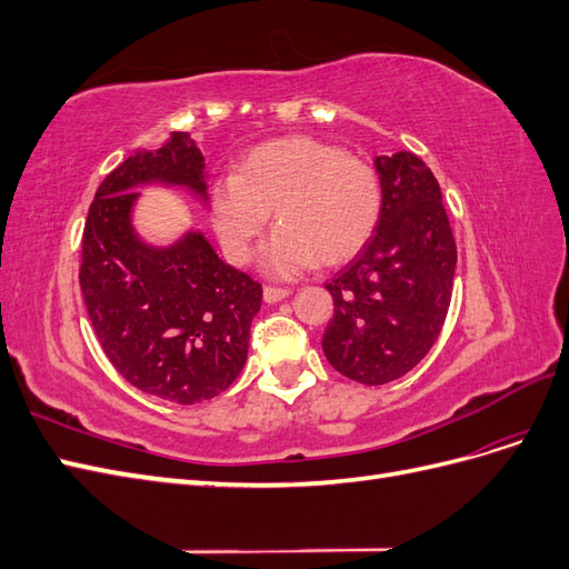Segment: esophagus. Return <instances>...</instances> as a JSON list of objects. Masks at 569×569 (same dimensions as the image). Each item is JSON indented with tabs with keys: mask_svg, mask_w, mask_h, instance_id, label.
Segmentation results:
<instances>
[{
	"mask_svg": "<svg viewBox=\"0 0 569 569\" xmlns=\"http://www.w3.org/2000/svg\"><path fill=\"white\" fill-rule=\"evenodd\" d=\"M289 295H291V289H287V287H272V284H268V287L263 289V299H266L268 303H278V301L287 299Z\"/></svg>",
	"mask_w": 569,
	"mask_h": 569,
	"instance_id": "34e87169",
	"label": "esophagus"
}]
</instances>
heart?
Listing matches in <instances>:
<instances>
[{"mask_svg": "<svg viewBox=\"0 0 569 569\" xmlns=\"http://www.w3.org/2000/svg\"><path fill=\"white\" fill-rule=\"evenodd\" d=\"M218 242L232 263L244 266L274 211L280 230L263 251V268L278 278L316 263H349L382 218L377 170L316 137H280L253 147L237 173L209 189Z\"/></svg>", "mask_w": 569, "mask_h": 569, "instance_id": "heart-1", "label": "heart"}]
</instances>
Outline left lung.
<instances>
[{
    "label": "left lung",
    "instance_id": "obj_1",
    "mask_svg": "<svg viewBox=\"0 0 569 569\" xmlns=\"http://www.w3.org/2000/svg\"><path fill=\"white\" fill-rule=\"evenodd\" d=\"M382 218L370 242L325 287L335 318L322 337L332 368L387 385L435 347L449 313L456 239L432 170L410 151L377 157Z\"/></svg>",
    "mask_w": 569,
    "mask_h": 569
}]
</instances>
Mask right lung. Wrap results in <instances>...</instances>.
<instances>
[{
	"mask_svg": "<svg viewBox=\"0 0 569 569\" xmlns=\"http://www.w3.org/2000/svg\"><path fill=\"white\" fill-rule=\"evenodd\" d=\"M184 184L206 197L203 157L184 132L159 151H137L99 184L82 230L80 289L111 366L144 393L192 406L242 372L263 287L222 263L203 234L170 249L134 237L132 187Z\"/></svg>",
	"mask_w": 569,
	"mask_h": 569,
	"instance_id": "add662e5",
	"label": "right lung"
}]
</instances>
